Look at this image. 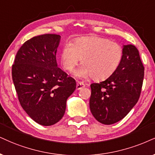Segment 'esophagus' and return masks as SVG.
Segmentation results:
<instances>
[{
	"mask_svg": "<svg viewBox=\"0 0 155 155\" xmlns=\"http://www.w3.org/2000/svg\"><path fill=\"white\" fill-rule=\"evenodd\" d=\"M85 86V85L83 83H82V82H78L77 85H76V89L81 90L82 88H83Z\"/></svg>",
	"mask_w": 155,
	"mask_h": 155,
	"instance_id": "obj_1",
	"label": "esophagus"
}]
</instances>
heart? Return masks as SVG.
Here are the masks:
<instances>
[{
	"label": "heart",
	"instance_id": "obj_1",
	"mask_svg": "<svg viewBox=\"0 0 155 155\" xmlns=\"http://www.w3.org/2000/svg\"><path fill=\"white\" fill-rule=\"evenodd\" d=\"M124 51L118 44L100 37H81L72 44L63 47L61 64L71 72L80 60L83 66L76 72L80 78L92 77L95 81H104L117 70L123 58Z\"/></svg>",
	"mask_w": 155,
	"mask_h": 155
}]
</instances>
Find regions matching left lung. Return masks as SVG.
<instances>
[{
    "label": "left lung",
    "mask_w": 155,
    "mask_h": 155,
    "mask_svg": "<svg viewBox=\"0 0 155 155\" xmlns=\"http://www.w3.org/2000/svg\"><path fill=\"white\" fill-rule=\"evenodd\" d=\"M123 58L106 81L91 85L90 108L97 121L110 125L119 121L136 105L142 91L144 68L138 49L124 45Z\"/></svg>",
    "instance_id": "obj_1"
}]
</instances>
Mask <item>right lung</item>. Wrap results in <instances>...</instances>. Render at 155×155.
Returning a JSON list of instances; mask_svg holds the SVG:
<instances>
[{"label":"right lung","mask_w":155,"mask_h":155,"mask_svg":"<svg viewBox=\"0 0 155 155\" xmlns=\"http://www.w3.org/2000/svg\"><path fill=\"white\" fill-rule=\"evenodd\" d=\"M60 36L45 34L27 40L18 49L12 65V79L21 106L43 126L63 117L67 99L76 88L74 78L57 67Z\"/></svg>","instance_id":"1"}]
</instances>
